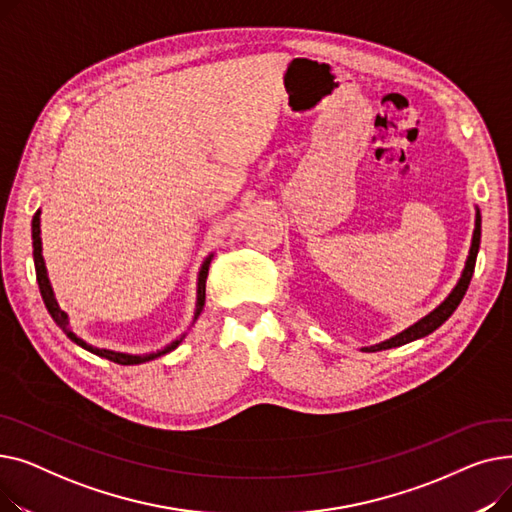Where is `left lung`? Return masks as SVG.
I'll return each instance as SVG.
<instances>
[{
    "label": "left lung",
    "instance_id": "left-lung-1",
    "mask_svg": "<svg viewBox=\"0 0 512 512\" xmlns=\"http://www.w3.org/2000/svg\"><path fill=\"white\" fill-rule=\"evenodd\" d=\"M479 240H481V215H479V209L475 213V230H473V240H471V249H469V257H467V263H465V270H463V276L459 280V284H456L452 288V292L448 294V297L432 311L427 313L425 317H421L417 324L409 326L407 330H402L400 334L392 336L390 340H384L380 344H373V346H367L363 348L365 353H375V351H386V348H394V346H402L407 342H413L417 338H423L427 334H432L434 330H438L444 321L456 311V307L461 305L465 292L469 288V282L473 278V270H475V259H477V251H479Z\"/></svg>",
    "mask_w": 512,
    "mask_h": 512
}]
</instances>
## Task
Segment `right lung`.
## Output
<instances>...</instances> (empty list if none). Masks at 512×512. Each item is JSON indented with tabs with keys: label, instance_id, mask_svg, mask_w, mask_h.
Segmentation results:
<instances>
[{
	"label": "right lung",
	"instance_id": "obj_1",
	"mask_svg": "<svg viewBox=\"0 0 512 512\" xmlns=\"http://www.w3.org/2000/svg\"><path fill=\"white\" fill-rule=\"evenodd\" d=\"M39 215H41V211H37V213L33 215V259H35L37 284H39L41 297H43V303H45V307H47L49 315H51V317H53V321H56V324L64 330V334H66L74 344L83 346L85 351H89V353H93V355H97V357H103V359H107V361H114V363H118V365H139V363L151 361V359H155V357H161V355H166V353L174 351V348L182 342L184 334H182L180 338L172 340L166 348H161V351H157V353H149V355H128V353H116V351H110V348H97V346H91V344H87L83 338H78V336L70 330V326H68V315L60 309V305H58V301H56V294H53V288H51L49 278H47L45 261H43V255H41V251H43V249H41V226H39V224H41V218H39ZM211 257H213V255H209V257L203 261V265H201V272H199L195 319L201 315L203 305H205V280H207V272H209Z\"/></svg>",
	"mask_w": 512,
	"mask_h": 512
}]
</instances>
